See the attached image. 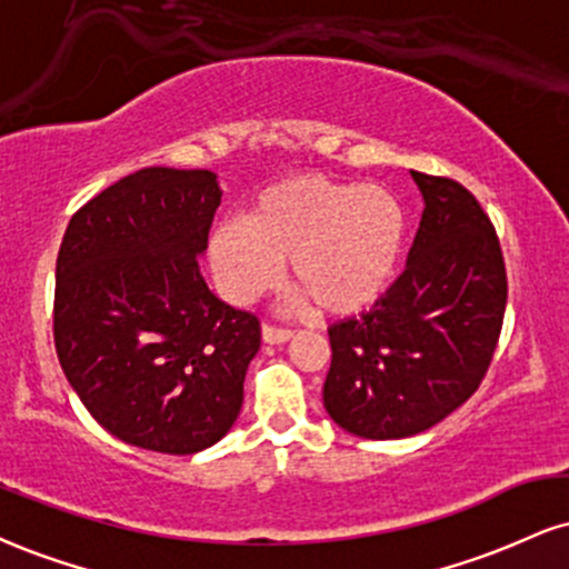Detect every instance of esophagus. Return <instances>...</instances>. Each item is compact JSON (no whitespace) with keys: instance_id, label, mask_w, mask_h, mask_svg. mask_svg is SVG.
Instances as JSON below:
<instances>
[{"instance_id":"34e87169","label":"esophagus","mask_w":569,"mask_h":569,"mask_svg":"<svg viewBox=\"0 0 569 569\" xmlns=\"http://www.w3.org/2000/svg\"><path fill=\"white\" fill-rule=\"evenodd\" d=\"M293 337L291 328H280V326H272V323H264L262 326V339L267 345H280V341H289Z\"/></svg>"}]
</instances>
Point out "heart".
I'll list each match as a JSON object with an SVG mask.
<instances>
[{"label":"heart","mask_w":569,"mask_h":569,"mask_svg":"<svg viewBox=\"0 0 569 569\" xmlns=\"http://www.w3.org/2000/svg\"><path fill=\"white\" fill-rule=\"evenodd\" d=\"M406 236V209L392 190L302 174L262 190L246 222L219 224L209 254L236 302L270 289L291 259L305 297L328 315H352L389 291Z\"/></svg>","instance_id":"1"}]
</instances>
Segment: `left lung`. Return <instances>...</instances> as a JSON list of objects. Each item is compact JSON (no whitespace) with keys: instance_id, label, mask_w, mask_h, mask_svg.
Masks as SVG:
<instances>
[{"instance_id":"obj_1","label":"left lung","mask_w":569,"mask_h":569,"mask_svg":"<svg viewBox=\"0 0 569 569\" xmlns=\"http://www.w3.org/2000/svg\"><path fill=\"white\" fill-rule=\"evenodd\" d=\"M410 174L427 207L406 270L371 312L328 328L323 406L366 440L419 435L480 389L509 293L480 201L450 177Z\"/></svg>"}]
</instances>
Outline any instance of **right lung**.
Listing matches in <instances>:
<instances>
[{
    "label": "right lung",
    "mask_w": 569,
    "mask_h": 569,
    "mask_svg": "<svg viewBox=\"0 0 569 569\" xmlns=\"http://www.w3.org/2000/svg\"><path fill=\"white\" fill-rule=\"evenodd\" d=\"M219 198L207 169H140L87 201L58 251L60 368L102 429L156 453L230 432L262 339L257 315L217 299L198 270Z\"/></svg>",
    "instance_id": "1"
}]
</instances>
